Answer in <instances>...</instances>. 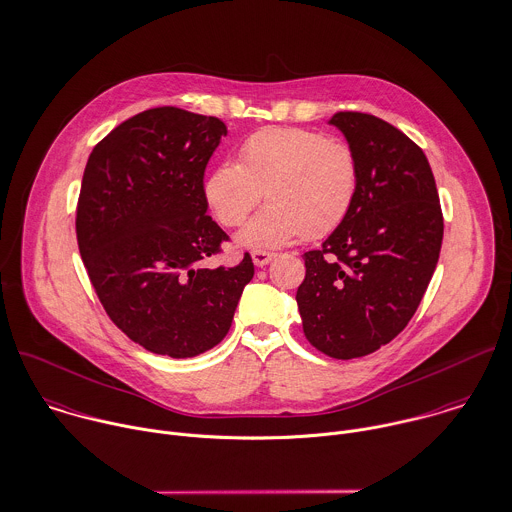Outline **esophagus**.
<instances>
[{"mask_svg": "<svg viewBox=\"0 0 512 512\" xmlns=\"http://www.w3.org/2000/svg\"><path fill=\"white\" fill-rule=\"evenodd\" d=\"M251 259L257 267H265L267 263H271L275 259V253H271V251H253Z\"/></svg>", "mask_w": 512, "mask_h": 512, "instance_id": "esophagus-1", "label": "esophagus"}]
</instances>
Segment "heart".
I'll use <instances>...</instances> for the list:
<instances>
[{"label": "heart", "instance_id": "heart-1", "mask_svg": "<svg viewBox=\"0 0 512 512\" xmlns=\"http://www.w3.org/2000/svg\"><path fill=\"white\" fill-rule=\"evenodd\" d=\"M355 151L325 133L301 127H271L253 133L239 151V163L217 165L205 181V197L225 227L249 249L281 247L299 237L319 239L335 231L351 213L359 193Z\"/></svg>", "mask_w": 512, "mask_h": 512}]
</instances>
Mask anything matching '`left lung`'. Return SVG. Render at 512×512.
<instances>
[{"instance_id":"8db88e82","label":"left lung","mask_w":512,"mask_h":512,"mask_svg":"<svg viewBox=\"0 0 512 512\" xmlns=\"http://www.w3.org/2000/svg\"><path fill=\"white\" fill-rule=\"evenodd\" d=\"M359 161L349 217L307 251L297 305L307 341L333 359L391 343L415 315L435 273L443 211L423 149L391 123L359 111L329 121Z\"/></svg>"}]
</instances>
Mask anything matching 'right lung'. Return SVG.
Segmentation results:
<instances>
[{
	"label": "right lung",
	"instance_id": "add662e5",
	"mask_svg": "<svg viewBox=\"0 0 512 512\" xmlns=\"http://www.w3.org/2000/svg\"><path fill=\"white\" fill-rule=\"evenodd\" d=\"M227 127L217 117L155 107L117 125L91 151L77 245L109 319L143 349L187 359L223 341L251 255L203 267L227 233L207 215L205 167Z\"/></svg>",
	"mask_w": 512,
	"mask_h": 512
}]
</instances>
